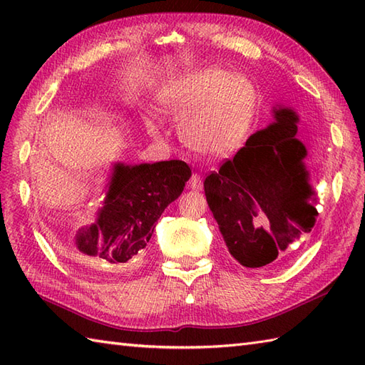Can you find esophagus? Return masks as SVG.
Here are the masks:
<instances>
[{
	"label": "esophagus",
	"instance_id": "obj_1",
	"mask_svg": "<svg viewBox=\"0 0 365 365\" xmlns=\"http://www.w3.org/2000/svg\"><path fill=\"white\" fill-rule=\"evenodd\" d=\"M188 188L192 191H200L202 190V180H200V175L197 174H192L190 182H188Z\"/></svg>",
	"mask_w": 365,
	"mask_h": 365
}]
</instances>
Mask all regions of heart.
I'll return each instance as SVG.
<instances>
[{
    "label": "heart",
    "instance_id": "b5f03b06",
    "mask_svg": "<svg viewBox=\"0 0 365 365\" xmlns=\"http://www.w3.org/2000/svg\"><path fill=\"white\" fill-rule=\"evenodd\" d=\"M161 111L182 119V138L192 149L226 157L242 147L254 123L259 97L245 75L205 68L163 91Z\"/></svg>",
    "mask_w": 365,
    "mask_h": 365
}]
</instances>
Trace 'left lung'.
I'll list each match as a JSON object with an SVG mask.
<instances>
[{
	"mask_svg": "<svg viewBox=\"0 0 365 365\" xmlns=\"http://www.w3.org/2000/svg\"><path fill=\"white\" fill-rule=\"evenodd\" d=\"M274 122L255 131L234 160L205 178L208 207L232 257L246 268H267L312 230L317 192L297 138L292 108H273Z\"/></svg>",
	"mask_w": 365,
	"mask_h": 365,
	"instance_id": "left-lung-1",
	"label": "left lung"
}]
</instances>
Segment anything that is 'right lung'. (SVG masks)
<instances>
[{
    "mask_svg": "<svg viewBox=\"0 0 365 365\" xmlns=\"http://www.w3.org/2000/svg\"><path fill=\"white\" fill-rule=\"evenodd\" d=\"M190 177V166L180 160L152 165L115 163L96 222L76 234L78 251L106 265L120 267L133 260L144 251L161 213L182 195Z\"/></svg>",
    "mask_w": 365,
    "mask_h": 365,
    "instance_id": "add662e5",
    "label": "right lung"
}]
</instances>
